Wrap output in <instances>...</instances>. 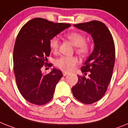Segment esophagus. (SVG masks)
I'll return each instance as SVG.
<instances>
[{
	"label": "esophagus",
	"instance_id": "34e87169",
	"mask_svg": "<svg viewBox=\"0 0 128 128\" xmlns=\"http://www.w3.org/2000/svg\"><path fill=\"white\" fill-rule=\"evenodd\" d=\"M67 74H68V72H63V75L64 76H66V75H67Z\"/></svg>",
	"mask_w": 128,
	"mask_h": 128
}]
</instances>
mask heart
Wrapping results in <instances>:
<instances>
[{"label":"heart","instance_id":"b5f03b06","mask_svg":"<svg viewBox=\"0 0 128 128\" xmlns=\"http://www.w3.org/2000/svg\"><path fill=\"white\" fill-rule=\"evenodd\" d=\"M66 38L76 46V52L79 55L86 56L90 50L89 45L86 42V37L80 33L72 32L66 35ZM50 50L56 53L59 48V39L57 37L52 38L49 42ZM56 65L63 71L70 72L72 70L78 63V60L74 56H62L56 60Z\"/></svg>","mask_w":128,"mask_h":128}]
</instances>
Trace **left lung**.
I'll list each match as a JSON object with an SVG mask.
<instances>
[{
    "label": "left lung",
    "mask_w": 128,
    "mask_h": 128,
    "mask_svg": "<svg viewBox=\"0 0 128 128\" xmlns=\"http://www.w3.org/2000/svg\"><path fill=\"white\" fill-rule=\"evenodd\" d=\"M91 35L94 47L81 70L89 78L78 76V81L72 89L73 95L86 104L100 100L110 83L115 60V48L112 35L108 27L100 21L92 20L74 25Z\"/></svg>",
    "instance_id": "8db88e82"
}]
</instances>
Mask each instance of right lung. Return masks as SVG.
<instances>
[{"instance_id":"1","label":"right lung","mask_w":128,"mask_h":128,"mask_svg":"<svg viewBox=\"0 0 128 128\" xmlns=\"http://www.w3.org/2000/svg\"><path fill=\"white\" fill-rule=\"evenodd\" d=\"M70 26V24L35 18L25 24L17 35L13 57L15 80L22 96L33 104L41 106L50 101L56 84L63 77L60 70L54 68L43 74L41 68L47 65L50 40Z\"/></svg>"}]
</instances>
